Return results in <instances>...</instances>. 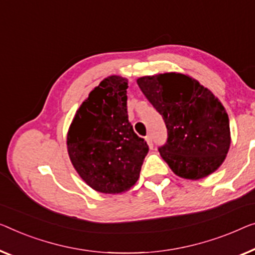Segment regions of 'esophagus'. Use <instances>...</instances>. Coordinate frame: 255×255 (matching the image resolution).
Masks as SVG:
<instances>
[{"instance_id":"esophagus-1","label":"esophagus","mask_w":255,"mask_h":255,"mask_svg":"<svg viewBox=\"0 0 255 255\" xmlns=\"http://www.w3.org/2000/svg\"><path fill=\"white\" fill-rule=\"evenodd\" d=\"M145 140H146L147 145L150 146V149H152V147H153V142H152V137H151V136H150V135H149V136H146V137H145Z\"/></svg>"}]
</instances>
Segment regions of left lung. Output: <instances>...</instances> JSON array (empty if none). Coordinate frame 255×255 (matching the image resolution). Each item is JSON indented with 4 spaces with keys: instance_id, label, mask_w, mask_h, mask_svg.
I'll use <instances>...</instances> for the list:
<instances>
[{
    "instance_id": "obj_1",
    "label": "left lung",
    "mask_w": 255,
    "mask_h": 255,
    "mask_svg": "<svg viewBox=\"0 0 255 255\" xmlns=\"http://www.w3.org/2000/svg\"><path fill=\"white\" fill-rule=\"evenodd\" d=\"M137 85L165 121L168 137L159 152L170 169L189 180L215 172L231 142L229 118L219 98L175 72L142 77Z\"/></svg>"
}]
</instances>
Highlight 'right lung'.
Returning a JSON list of instances; mask_svg holds the SVG:
<instances>
[{
  "instance_id": "add662e5",
  "label": "right lung",
  "mask_w": 255,
  "mask_h": 255,
  "mask_svg": "<svg viewBox=\"0 0 255 255\" xmlns=\"http://www.w3.org/2000/svg\"><path fill=\"white\" fill-rule=\"evenodd\" d=\"M127 79H104L75 113L67 134L72 165L90 188L103 193H121L139 177L149 152L128 120Z\"/></svg>"
}]
</instances>
